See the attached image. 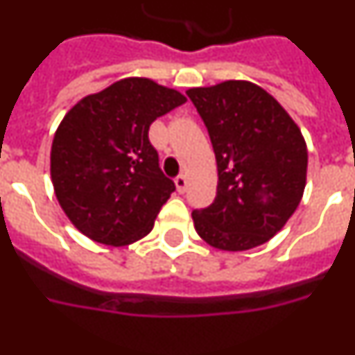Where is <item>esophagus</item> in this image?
Listing matches in <instances>:
<instances>
[{
  "instance_id": "1",
  "label": "esophagus",
  "mask_w": 355,
  "mask_h": 355,
  "mask_svg": "<svg viewBox=\"0 0 355 355\" xmlns=\"http://www.w3.org/2000/svg\"><path fill=\"white\" fill-rule=\"evenodd\" d=\"M175 187H178V192L180 193H184L187 192V188H188V180H187V175L184 174H180L178 178H175Z\"/></svg>"
}]
</instances>
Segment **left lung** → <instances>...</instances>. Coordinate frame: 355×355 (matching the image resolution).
I'll use <instances>...</instances> for the list:
<instances>
[{"mask_svg": "<svg viewBox=\"0 0 355 355\" xmlns=\"http://www.w3.org/2000/svg\"><path fill=\"white\" fill-rule=\"evenodd\" d=\"M218 171L216 197L193 209L196 231L220 250H249L283 229L306 187L307 149L299 126L250 81L190 89Z\"/></svg>", "mask_w": 355, "mask_h": 355, "instance_id": "8db88e82", "label": "left lung"}]
</instances>
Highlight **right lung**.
I'll list each match as a JSON object with an SVG mask.
<instances>
[{
  "label": "right lung",
  "instance_id": "obj_1",
  "mask_svg": "<svg viewBox=\"0 0 355 355\" xmlns=\"http://www.w3.org/2000/svg\"><path fill=\"white\" fill-rule=\"evenodd\" d=\"M184 101L147 78H126L69 110L53 139L51 180L85 236L119 247L153 229L175 184L159 168L149 126Z\"/></svg>",
  "mask_w": 355,
  "mask_h": 355
}]
</instances>
